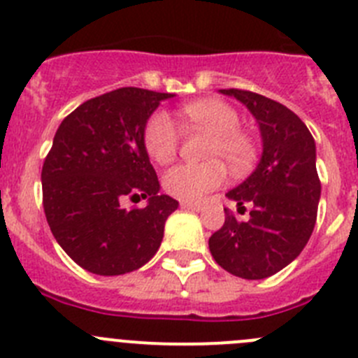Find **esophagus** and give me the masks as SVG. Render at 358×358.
Here are the masks:
<instances>
[{
    "mask_svg": "<svg viewBox=\"0 0 358 358\" xmlns=\"http://www.w3.org/2000/svg\"><path fill=\"white\" fill-rule=\"evenodd\" d=\"M180 207L185 208V210H194V212L203 210L201 203H192V201H182L180 203Z\"/></svg>",
    "mask_w": 358,
    "mask_h": 358,
    "instance_id": "1",
    "label": "esophagus"
}]
</instances>
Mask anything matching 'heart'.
Returning <instances> with one entry per match:
<instances>
[{
  "mask_svg": "<svg viewBox=\"0 0 358 358\" xmlns=\"http://www.w3.org/2000/svg\"><path fill=\"white\" fill-rule=\"evenodd\" d=\"M182 115L194 127L212 134L208 143V162L178 164L164 175V189L183 201H199L207 192L221 187L227 178L223 164L231 173L246 171L255 157V148L246 134L239 130L241 119L234 107L221 99H201L182 108ZM180 130L167 112L159 110L148 119L144 146L153 160L166 164L176 155Z\"/></svg>",
  "mask_w": 358,
  "mask_h": 358,
  "instance_id": "1",
  "label": "heart"
}]
</instances>
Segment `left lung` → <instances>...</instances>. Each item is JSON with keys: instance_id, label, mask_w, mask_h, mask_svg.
<instances>
[{"instance_id": "1", "label": "left lung", "mask_w": 358, "mask_h": 358, "mask_svg": "<svg viewBox=\"0 0 358 358\" xmlns=\"http://www.w3.org/2000/svg\"><path fill=\"white\" fill-rule=\"evenodd\" d=\"M221 94L241 101L259 124L262 155L255 171L227 192L250 219L227 214L208 248L224 271L246 280L275 275L303 251L314 230L321 183L315 143L305 123L282 103L239 89Z\"/></svg>"}]
</instances>
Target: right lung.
<instances>
[{
	"mask_svg": "<svg viewBox=\"0 0 358 358\" xmlns=\"http://www.w3.org/2000/svg\"><path fill=\"white\" fill-rule=\"evenodd\" d=\"M173 96L123 87L82 103L55 134L41 175L44 214L57 243L87 271L124 275L159 251L178 201L160 194L144 128ZM124 197L148 203L127 211Z\"/></svg>",
	"mask_w": 358,
	"mask_h": 358,
	"instance_id": "1",
	"label": "right lung"
}]
</instances>
